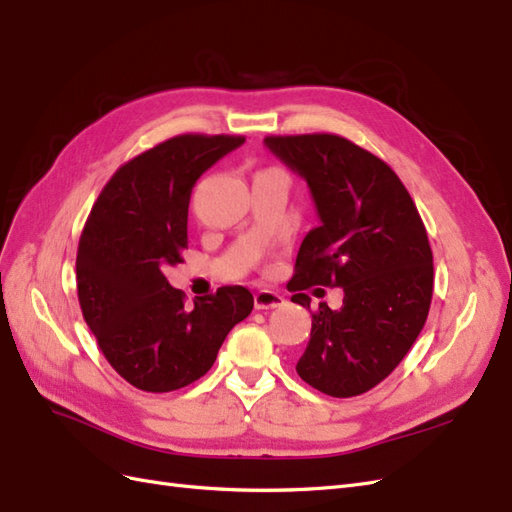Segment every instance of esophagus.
Here are the masks:
<instances>
[{
    "label": "esophagus",
    "mask_w": 512,
    "mask_h": 512,
    "mask_svg": "<svg viewBox=\"0 0 512 512\" xmlns=\"http://www.w3.org/2000/svg\"><path fill=\"white\" fill-rule=\"evenodd\" d=\"M284 303H286V299L282 297L280 292H275V290H258L254 294L256 309H275V307H280Z\"/></svg>",
    "instance_id": "34e87169"
}]
</instances>
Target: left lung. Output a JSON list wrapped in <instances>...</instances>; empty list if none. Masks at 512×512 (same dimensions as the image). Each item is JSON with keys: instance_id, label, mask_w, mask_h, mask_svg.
Returning a JSON list of instances; mask_svg holds the SVG:
<instances>
[{"instance_id": "obj_1", "label": "left lung", "mask_w": 512, "mask_h": 512, "mask_svg": "<svg viewBox=\"0 0 512 512\" xmlns=\"http://www.w3.org/2000/svg\"><path fill=\"white\" fill-rule=\"evenodd\" d=\"M267 149L312 192L318 226L303 239L292 301L339 286L344 305L320 303L297 374L320 393L374 389L408 354L429 314L433 256L404 183L374 153L337 134L267 136Z\"/></svg>"}]
</instances>
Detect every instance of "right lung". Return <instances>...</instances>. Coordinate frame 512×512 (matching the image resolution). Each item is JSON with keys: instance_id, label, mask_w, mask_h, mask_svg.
Listing matches in <instances>:
<instances>
[{"instance_id": "1", "label": "right lung", "mask_w": 512, "mask_h": 512, "mask_svg": "<svg viewBox=\"0 0 512 512\" xmlns=\"http://www.w3.org/2000/svg\"><path fill=\"white\" fill-rule=\"evenodd\" d=\"M243 136L181 134L141 153L104 185L76 254L83 318L106 361L147 393L177 391L203 378L252 292L222 286L183 307L164 269L183 262L194 183Z\"/></svg>"}]
</instances>
